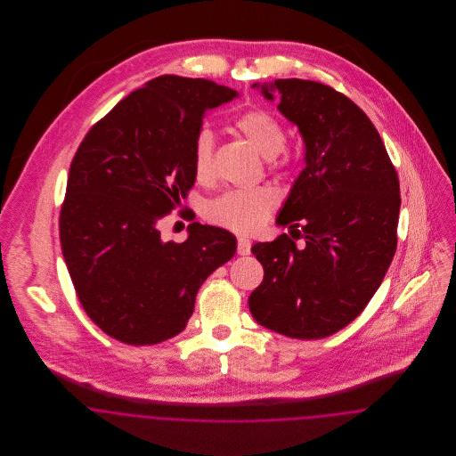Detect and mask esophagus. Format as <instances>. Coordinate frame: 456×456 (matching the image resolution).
<instances>
[{"mask_svg": "<svg viewBox=\"0 0 456 456\" xmlns=\"http://www.w3.org/2000/svg\"><path fill=\"white\" fill-rule=\"evenodd\" d=\"M251 253V240L246 238L238 239V255L244 256V255H249Z\"/></svg>", "mask_w": 456, "mask_h": 456, "instance_id": "34e87169", "label": "esophagus"}]
</instances>
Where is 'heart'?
I'll return each instance as SVG.
<instances>
[{
	"instance_id": "obj_1",
	"label": "heart",
	"mask_w": 456,
	"mask_h": 456,
	"mask_svg": "<svg viewBox=\"0 0 456 456\" xmlns=\"http://www.w3.org/2000/svg\"><path fill=\"white\" fill-rule=\"evenodd\" d=\"M234 130L265 159H273L285 147L282 123L265 109L246 110L234 121ZM214 133L207 128L196 133L193 140V173L198 181L212 175ZM279 196L270 188L227 191L205 205V217L212 224L238 234H253L275 210Z\"/></svg>"
}]
</instances>
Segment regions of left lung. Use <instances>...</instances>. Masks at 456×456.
<instances>
[{
    "label": "left lung",
    "mask_w": 456,
    "mask_h": 456,
    "mask_svg": "<svg viewBox=\"0 0 456 456\" xmlns=\"http://www.w3.org/2000/svg\"><path fill=\"white\" fill-rule=\"evenodd\" d=\"M304 142V167L279 212L289 232L251 251L265 277L249 296L261 326L290 338H325L354 322L396 251L400 184L364 110L328 86L285 78L253 84ZM304 238L296 247L295 239Z\"/></svg>",
    "instance_id": "8db88e82"
}]
</instances>
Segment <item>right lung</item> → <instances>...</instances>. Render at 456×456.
<instances>
[{"label": "right lung", "mask_w": 456, "mask_h": 456, "mask_svg": "<svg viewBox=\"0 0 456 456\" xmlns=\"http://www.w3.org/2000/svg\"><path fill=\"white\" fill-rule=\"evenodd\" d=\"M239 97L203 78L162 75L118 102L80 143L60 217L66 268L90 320L130 346L181 333L201 283L236 253V236L193 222L181 244L159 222L195 184L205 112Z\"/></svg>", "instance_id": "1"}]
</instances>
